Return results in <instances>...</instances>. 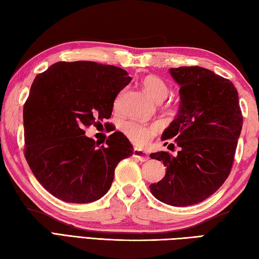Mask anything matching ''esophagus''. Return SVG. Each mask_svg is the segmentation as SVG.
Masks as SVG:
<instances>
[{
  "mask_svg": "<svg viewBox=\"0 0 259 259\" xmlns=\"http://www.w3.org/2000/svg\"><path fill=\"white\" fill-rule=\"evenodd\" d=\"M133 157L135 159H138L139 161H141V162H144V161H148L149 160V154L145 152V151L143 150H140V149H134L133 151Z\"/></svg>",
  "mask_w": 259,
  "mask_h": 259,
  "instance_id": "obj_1",
  "label": "esophagus"
}]
</instances>
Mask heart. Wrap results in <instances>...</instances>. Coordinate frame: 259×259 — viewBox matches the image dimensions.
Here are the masks:
<instances>
[{"label":"heart","instance_id":"b5f03b06","mask_svg":"<svg viewBox=\"0 0 259 259\" xmlns=\"http://www.w3.org/2000/svg\"><path fill=\"white\" fill-rule=\"evenodd\" d=\"M143 88L146 94L155 102L163 101L169 94V89L163 80L160 77L150 75L145 77L143 81ZM124 134L134 144L140 146H145L152 140L153 136L159 132L158 124H142L138 121H126L123 125Z\"/></svg>","mask_w":259,"mask_h":259}]
</instances>
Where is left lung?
I'll list each match as a JSON object with an SVG mask.
<instances>
[{
  "mask_svg": "<svg viewBox=\"0 0 259 259\" xmlns=\"http://www.w3.org/2000/svg\"><path fill=\"white\" fill-rule=\"evenodd\" d=\"M169 72L180 87V102L161 140H172L180 151L176 157L164 151L150 154L167 167L163 179L151 184L150 190L168 205L188 206L208 198L226 182L241 133L242 114L230 80L199 66Z\"/></svg>",
  "mask_w": 259,
  "mask_h": 259,
  "instance_id": "8db88e82",
  "label": "left lung"
}]
</instances>
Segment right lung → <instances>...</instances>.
Listing matches in <instances>:
<instances>
[{"label": "right lung", "mask_w": 259, "mask_h": 259, "mask_svg": "<svg viewBox=\"0 0 259 259\" xmlns=\"http://www.w3.org/2000/svg\"><path fill=\"white\" fill-rule=\"evenodd\" d=\"M131 80L120 67L89 61L57 62L35 77L23 107L24 157L53 196L82 204L108 192L115 168L133 146L120 132L100 145L84 128L110 118Z\"/></svg>", "instance_id": "right-lung-1"}]
</instances>
